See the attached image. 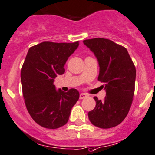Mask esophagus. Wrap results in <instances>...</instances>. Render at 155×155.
<instances>
[{
    "mask_svg": "<svg viewBox=\"0 0 155 155\" xmlns=\"http://www.w3.org/2000/svg\"><path fill=\"white\" fill-rule=\"evenodd\" d=\"M87 94H85V93H81L80 95H79V98L80 99H83V98H85V97H87Z\"/></svg>",
    "mask_w": 155,
    "mask_h": 155,
    "instance_id": "34e87169",
    "label": "esophagus"
}]
</instances>
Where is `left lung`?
Instances as JSON below:
<instances>
[{"label":"left lung","mask_w":155,"mask_h":155,"mask_svg":"<svg viewBox=\"0 0 155 155\" xmlns=\"http://www.w3.org/2000/svg\"><path fill=\"white\" fill-rule=\"evenodd\" d=\"M98 62V80L104 82L106 96L103 101L94 97L96 106L88 112L95 127L109 129L119 125L127 117L133 102L136 67L127 48L111 40L95 38L83 41Z\"/></svg>","instance_id":"left-lung-1"}]
</instances>
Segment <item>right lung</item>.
<instances>
[{
	"instance_id": "obj_1",
	"label": "right lung",
	"mask_w": 155,
	"mask_h": 155,
	"mask_svg": "<svg viewBox=\"0 0 155 155\" xmlns=\"http://www.w3.org/2000/svg\"><path fill=\"white\" fill-rule=\"evenodd\" d=\"M79 44L44 41L28 49L21 70L22 94L31 118L45 128L65 125L79 100L76 89L65 92L54 85L55 78L64 73V65Z\"/></svg>"
}]
</instances>
